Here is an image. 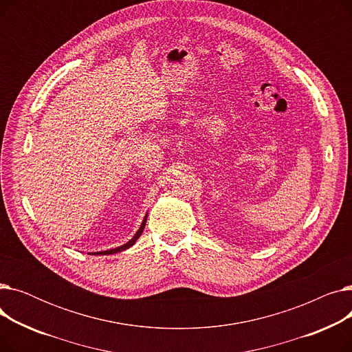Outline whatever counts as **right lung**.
Segmentation results:
<instances>
[{"label": "right lung", "mask_w": 352, "mask_h": 352, "mask_svg": "<svg viewBox=\"0 0 352 352\" xmlns=\"http://www.w3.org/2000/svg\"><path fill=\"white\" fill-rule=\"evenodd\" d=\"M146 215H148V214H145V217H144V219H142V223H141V226H140L138 231L135 232V235H134L131 239H129L128 243H125V244H124V245H121V247L113 248V250H107V251H97V252H89V254H91V255H111V254H117V252H121V251H124V250H126V248H129V247H133V245L135 244L137 239L140 238V235L142 234L144 228H145V224H146Z\"/></svg>", "instance_id": "obj_1"}]
</instances>
